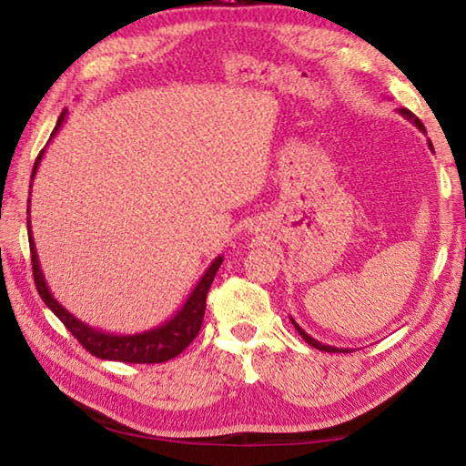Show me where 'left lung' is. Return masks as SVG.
I'll list each match as a JSON object with an SVG mask.
<instances>
[{
    "label": "left lung",
    "mask_w": 466,
    "mask_h": 466,
    "mask_svg": "<svg viewBox=\"0 0 466 466\" xmlns=\"http://www.w3.org/2000/svg\"><path fill=\"white\" fill-rule=\"evenodd\" d=\"M399 113L400 115H403L405 116V119H409V121H411L413 125H415V127L417 129H420L421 133H425V127H423V123L420 121V119H417V116L411 113V110H407V108H400L399 110ZM428 146H430V149H431V152H433V146H431V141H428ZM289 320H291V325H294L296 327V330H298V333H299V337H302L304 339V341L306 343H309V345H312V347H317V350H320V351H329V353H350L351 350H347V347H343V350H341V347H333V345H325V343H320V341H317V339H314V337H310L309 333H306V330L302 329V327H299L298 325V322L294 320V319H291L289 317Z\"/></svg>",
    "instance_id": "left-lung-1"
}]
</instances>
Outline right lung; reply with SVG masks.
Segmentation results:
<instances>
[{
    "mask_svg": "<svg viewBox=\"0 0 466 466\" xmlns=\"http://www.w3.org/2000/svg\"><path fill=\"white\" fill-rule=\"evenodd\" d=\"M66 116H67V110H63L57 125H55V129L51 133V139L55 133L61 129ZM43 154H45V149L38 154L36 162H35L33 177H30L33 180H35V175L38 170V164H41V160H43ZM28 216H30V199H28ZM26 224H28L30 252H33V275H35L38 294H41L43 302L53 310L55 317H57L63 325L67 327L69 333H72L77 341H80L86 350L92 353V356H96L100 360L127 361V364H160V361H168L172 358H177L180 351H185L187 345L191 343L197 337V333L201 330V322H203V314H205V298H208L211 281H214L219 265H222V261H224L222 255L214 258V263L208 267V271H205L201 275V279L197 281V286L185 299V304L180 306V310H177V314H172L167 322H162V325H157L149 330H144V333L115 335V333H106V330H100L96 327L86 325L84 320L76 319L72 312H69L67 309H63L57 299L53 298L51 289L45 281L41 263H38V255H36V247H35V238H33V228H30V218Z\"/></svg>",
    "mask_w": 466,
    "mask_h": 466,
    "instance_id": "obj_1",
    "label": "right lung"
}]
</instances>
